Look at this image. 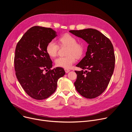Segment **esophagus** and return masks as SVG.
<instances>
[{
  "instance_id": "34e87169",
  "label": "esophagus",
  "mask_w": 132,
  "mask_h": 132,
  "mask_svg": "<svg viewBox=\"0 0 132 132\" xmlns=\"http://www.w3.org/2000/svg\"><path fill=\"white\" fill-rule=\"evenodd\" d=\"M64 70H65V72H66V73H68L69 71H70V70H69V69H64Z\"/></svg>"
}]
</instances>
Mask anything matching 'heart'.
<instances>
[{
  "label": "heart",
  "mask_w": 132,
  "mask_h": 132,
  "mask_svg": "<svg viewBox=\"0 0 132 132\" xmlns=\"http://www.w3.org/2000/svg\"><path fill=\"white\" fill-rule=\"evenodd\" d=\"M75 37L69 34H65L59 38V43L61 46H68L67 56L59 57L55 60L56 66L65 69H69L75 62L76 57L81 56L84 52V46L82 43L77 42ZM59 49V45L53 40L49 42L46 46L47 54L52 57H55Z\"/></svg>",
  "instance_id": "b5f03b06"
}]
</instances>
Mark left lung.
<instances>
[{
    "instance_id": "left-lung-1",
    "label": "left lung",
    "mask_w": 132,
    "mask_h": 132,
    "mask_svg": "<svg viewBox=\"0 0 132 132\" xmlns=\"http://www.w3.org/2000/svg\"><path fill=\"white\" fill-rule=\"evenodd\" d=\"M69 32L88 44L86 56L76 65L82 70L75 71L76 89L83 97L95 98L104 93L113 75L115 63L113 45L108 37L95 29Z\"/></svg>"
}]
</instances>
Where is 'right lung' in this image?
Listing matches in <instances>:
<instances>
[{"label":"right lung","instance_id":"obj_1","mask_svg":"<svg viewBox=\"0 0 132 132\" xmlns=\"http://www.w3.org/2000/svg\"><path fill=\"white\" fill-rule=\"evenodd\" d=\"M56 36L52 28L34 26L17 44L15 74L25 92L33 99L43 100L52 95L58 79L65 73L61 67L51 69L52 61L46 51L47 44Z\"/></svg>","mask_w":132,"mask_h":132}]
</instances>
